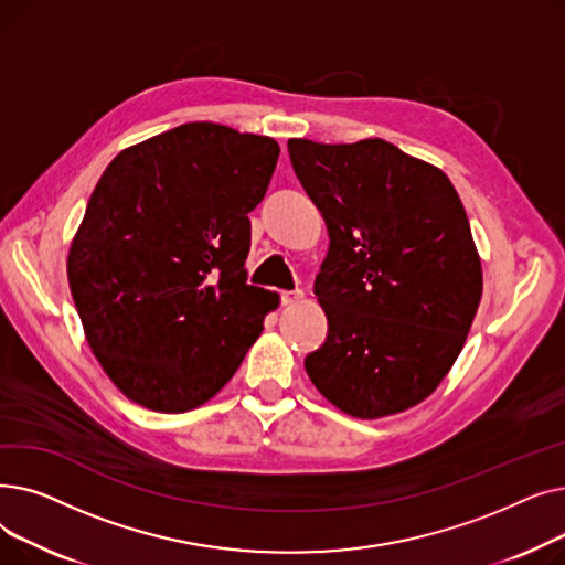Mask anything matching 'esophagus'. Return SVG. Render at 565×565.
Instances as JSON below:
<instances>
[{"label": "esophagus", "mask_w": 565, "mask_h": 565, "mask_svg": "<svg viewBox=\"0 0 565 565\" xmlns=\"http://www.w3.org/2000/svg\"><path fill=\"white\" fill-rule=\"evenodd\" d=\"M302 298H305V292H302L300 288H295V290H281V292H279L281 305H298Z\"/></svg>", "instance_id": "34e87169"}]
</instances>
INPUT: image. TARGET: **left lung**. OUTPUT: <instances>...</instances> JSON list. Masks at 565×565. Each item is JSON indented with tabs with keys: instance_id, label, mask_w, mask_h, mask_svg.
<instances>
[{
	"instance_id": "8db88e82",
	"label": "left lung",
	"mask_w": 565,
	"mask_h": 565,
	"mask_svg": "<svg viewBox=\"0 0 565 565\" xmlns=\"http://www.w3.org/2000/svg\"><path fill=\"white\" fill-rule=\"evenodd\" d=\"M288 156L330 233L313 281L328 337L305 358L311 382L360 419L417 405L454 366L483 290L456 188L382 139H288Z\"/></svg>"
}]
</instances>
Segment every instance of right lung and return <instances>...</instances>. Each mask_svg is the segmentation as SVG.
<instances>
[{
    "mask_svg": "<svg viewBox=\"0 0 565 565\" xmlns=\"http://www.w3.org/2000/svg\"><path fill=\"white\" fill-rule=\"evenodd\" d=\"M279 158L270 137L185 124L118 153L86 203L68 284L111 382L156 412L213 398L277 295L247 284L249 213Z\"/></svg>",
    "mask_w": 565,
    "mask_h": 565,
    "instance_id": "add662e5",
    "label": "right lung"
}]
</instances>
